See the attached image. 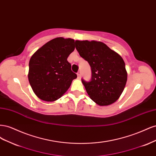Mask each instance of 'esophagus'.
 Returning <instances> with one entry per match:
<instances>
[{
    "label": "esophagus",
    "mask_w": 156,
    "mask_h": 156,
    "mask_svg": "<svg viewBox=\"0 0 156 156\" xmlns=\"http://www.w3.org/2000/svg\"><path fill=\"white\" fill-rule=\"evenodd\" d=\"M77 78H78V79H81V72H78L77 73Z\"/></svg>",
    "instance_id": "1"
}]
</instances>
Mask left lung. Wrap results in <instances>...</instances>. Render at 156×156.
<instances>
[{
  "mask_svg": "<svg viewBox=\"0 0 156 156\" xmlns=\"http://www.w3.org/2000/svg\"><path fill=\"white\" fill-rule=\"evenodd\" d=\"M75 48L91 67V81L82 80L90 98L100 106L115 103L123 92L127 82L123 58L101 41L76 40Z\"/></svg>",
  "mask_w": 156,
  "mask_h": 156,
  "instance_id": "8db88e82",
  "label": "left lung"
}]
</instances>
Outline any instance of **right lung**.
Instances as JSON below:
<instances>
[{
  "instance_id": "add662e5",
  "label": "right lung",
  "mask_w": 156,
  "mask_h": 156,
  "mask_svg": "<svg viewBox=\"0 0 156 156\" xmlns=\"http://www.w3.org/2000/svg\"><path fill=\"white\" fill-rule=\"evenodd\" d=\"M75 49V40L56 37L37 49L29 61L28 78L33 92L45 101L62 97L77 75L67 58Z\"/></svg>"
}]
</instances>
